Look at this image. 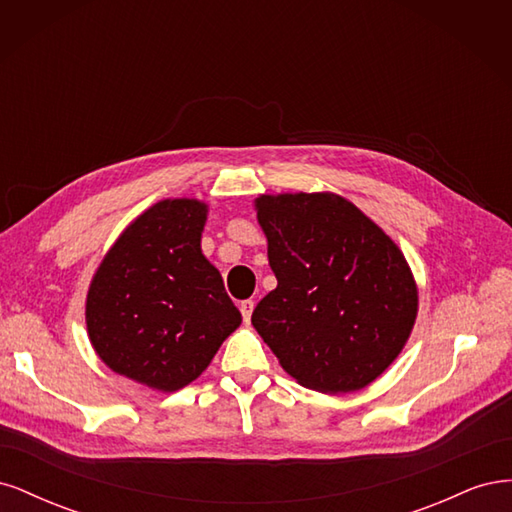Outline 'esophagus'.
<instances>
[{"mask_svg": "<svg viewBox=\"0 0 512 512\" xmlns=\"http://www.w3.org/2000/svg\"><path fill=\"white\" fill-rule=\"evenodd\" d=\"M254 301L252 299H247V301H241V305H239V309H241V316H243V322L245 324H250V320H252V312H254Z\"/></svg>", "mask_w": 512, "mask_h": 512, "instance_id": "obj_1", "label": "esophagus"}]
</instances>
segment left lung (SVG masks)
I'll use <instances>...</instances> for the list:
<instances>
[{
    "label": "left lung",
    "mask_w": 512,
    "mask_h": 512,
    "mask_svg": "<svg viewBox=\"0 0 512 512\" xmlns=\"http://www.w3.org/2000/svg\"><path fill=\"white\" fill-rule=\"evenodd\" d=\"M256 215L277 288L256 305L254 329L305 389H365L414 327L418 290L404 254L331 192L262 194Z\"/></svg>",
    "instance_id": "8db88e82"
}]
</instances>
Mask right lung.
Listing matches in <instances>:
<instances>
[{
	"label": "right lung",
	"instance_id": "obj_1",
	"mask_svg": "<svg viewBox=\"0 0 512 512\" xmlns=\"http://www.w3.org/2000/svg\"><path fill=\"white\" fill-rule=\"evenodd\" d=\"M207 205L168 198L121 232L91 280L89 342L115 374L173 393L196 380L241 314L203 256Z\"/></svg>",
	"mask_w": 512,
	"mask_h": 512
}]
</instances>
